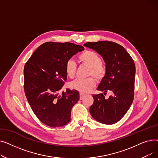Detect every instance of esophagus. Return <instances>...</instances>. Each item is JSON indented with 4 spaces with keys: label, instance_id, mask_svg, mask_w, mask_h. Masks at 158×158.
I'll return each mask as SVG.
<instances>
[{
    "label": "esophagus",
    "instance_id": "esophagus-1",
    "mask_svg": "<svg viewBox=\"0 0 158 158\" xmlns=\"http://www.w3.org/2000/svg\"><path fill=\"white\" fill-rule=\"evenodd\" d=\"M79 95H80V97H79L80 100H82V99L83 98V97L85 96V94H82V93H80V94H79Z\"/></svg>",
    "mask_w": 158,
    "mask_h": 158
}]
</instances>
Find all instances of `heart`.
Returning a JSON list of instances; mask_svg holds the SVG:
<instances>
[{
    "instance_id": "obj_1",
    "label": "heart",
    "mask_w": 158,
    "mask_h": 158,
    "mask_svg": "<svg viewBox=\"0 0 158 158\" xmlns=\"http://www.w3.org/2000/svg\"><path fill=\"white\" fill-rule=\"evenodd\" d=\"M78 60L81 64L89 67L88 76H94L97 81H101L105 77L107 68L106 64L102 61L101 56L97 52L85 50L78 56ZM77 70V64L73 60H69L65 63L66 74L69 78L72 79L76 75ZM95 85V81L94 77H89L86 79H77L70 83L72 89L79 91L81 93H86L92 90Z\"/></svg>"
}]
</instances>
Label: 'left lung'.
<instances>
[{
    "label": "left lung",
    "mask_w": 158,
    "mask_h": 158,
    "mask_svg": "<svg viewBox=\"0 0 158 158\" xmlns=\"http://www.w3.org/2000/svg\"><path fill=\"white\" fill-rule=\"evenodd\" d=\"M84 45L100 54L107 68L106 76L97 89L104 93L93 95L94 101L90 106V114L102 123L113 124L126 114L133 101L134 60L122 46L113 41L87 42ZM108 90H111L113 95L106 99L104 95Z\"/></svg>",
    "instance_id": "left-lung-1"
}]
</instances>
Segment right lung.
Segmentation results:
<instances>
[{
  "label": "right lung",
  "mask_w": 158,
  "mask_h": 158,
  "mask_svg": "<svg viewBox=\"0 0 158 158\" xmlns=\"http://www.w3.org/2000/svg\"><path fill=\"white\" fill-rule=\"evenodd\" d=\"M84 50L70 42H45L24 66L23 88L36 117L45 125L61 127L70 120L71 110L79 99L77 90L61 89L66 81L65 63Z\"/></svg>",
  "instance_id": "right-lung-1"
}]
</instances>
